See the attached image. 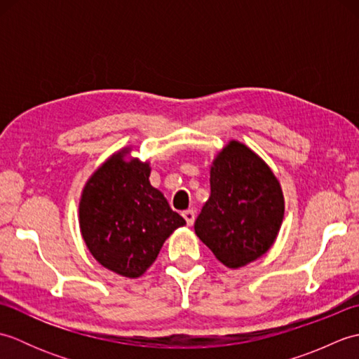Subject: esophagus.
I'll list each match as a JSON object with an SVG mask.
<instances>
[{"instance_id": "1", "label": "esophagus", "mask_w": 359, "mask_h": 359, "mask_svg": "<svg viewBox=\"0 0 359 359\" xmlns=\"http://www.w3.org/2000/svg\"><path fill=\"white\" fill-rule=\"evenodd\" d=\"M182 216H184V219L187 220V225L191 226L194 224L196 220V212L193 210H185L184 212H182Z\"/></svg>"}]
</instances>
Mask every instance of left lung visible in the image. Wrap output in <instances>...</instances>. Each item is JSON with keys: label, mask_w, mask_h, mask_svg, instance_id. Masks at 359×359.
<instances>
[{"label": "left lung", "mask_w": 359, "mask_h": 359, "mask_svg": "<svg viewBox=\"0 0 359 359\" xmlns=\"http://www.w3.org/2000/svg\"><path fill=\"white\" fill-rule=\"evenodd\" d=\"M210 185L194 224L199 239L230 269L265 255L284 219V196L269 165L231 140L211 165Z\"/></svg>", "instance_id": "1"}]
</instances>
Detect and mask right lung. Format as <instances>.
<instances>
[{"label": "right lung", "instance_id": "obj_1", "mask_svg": "<svg viewBox=\"0 0 359 359\" xmlns=\"http://www.w3.org/2000/svg\"><path fill=\"white\" fill-rule=\"evenodd\" d=\"M128 151L114 154L90 175L80 201V230L104 269L139 278L185 219L151 187L149 163L125 160Z\"/></svg>", "mask_w": 359, "mask_h": 359}]
</instances>
